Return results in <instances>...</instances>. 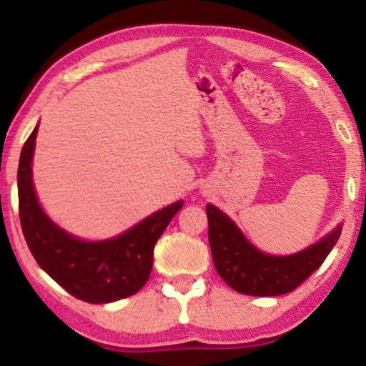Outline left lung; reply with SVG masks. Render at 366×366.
<instances>
[{"mask_svg": "<svg viewBox=\"0 0 366 366\" xmlns=\"http://www.w3.org/2000/svg\"><path fill=\"white\" fill-rule=\"evenodd\" d=\"M208 239L217 272L234 292L252 297H277L293 292L325 262L343 223L302 252L269 254L254 247L238 224L214 204H207Z\"/></svg>", "mask_w": 366, "mask_h": 366, "instance_id": "1", "label": "left lung"}]
</instances>
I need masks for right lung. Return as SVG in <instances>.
<instances>
[{
  "instance_id": "1",
  "label": "right lung",
  "mask_w": 366,
  "mask_h": 366,
  "mask_svg": "<svg viewBox=\"0 0 366 366\" xmlns=\"http://www.w3.org/2000/svg\"><path fill=\"white\" fill-rule=\"evenodd\" d=\"M39 123L24 143L18 164L19 219L28 248L39 268L83 302L112 303L132 297L147 283L153 249L183 207L178 199L127 232L107 239L74 237L48 217L33 183V154Z\"/></svg>"
}]
</instances>
